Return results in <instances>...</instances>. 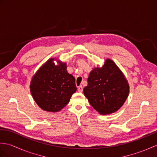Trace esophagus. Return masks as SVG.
Listing matches in <instances>:
<instances>
[{
  "instance_id": "esophagus-1",
  "label": "esophagus",
  "mask_w": 157,
  "mask_h": 157,
  "mask_svg": "<svg viewBox=\"0 0 157 157\" xmlns=\"http://www.w3.org/2000/svg\"><path fill=\"white\" fill-rule=\"evenodd\" d=\"M78 92H82L83 91V88H82V86H79L78 88Z\"/></svg>"
}]
</instances>
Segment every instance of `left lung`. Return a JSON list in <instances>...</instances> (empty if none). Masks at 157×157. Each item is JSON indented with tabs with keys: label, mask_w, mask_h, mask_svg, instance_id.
Listing matches in <instances>:
<instances>
[{
	"label": "left lung",
	"mask_w": 157,
	"mask_h": 157,
	"mask_svg": "<svg viewBox=\"0 0 157 157\" xmlns=\"http://www.w3.org/2000/svg\"><path fill=\"white\" fill-rule=\"evenodd\" d=\"M129 85L115 63L106 59L101 68L90 73L84 94L90 104L100 114H111L117 111L129 94Z\"/></svg>",
	"instance_id": "obj_1"
}]
</instances>
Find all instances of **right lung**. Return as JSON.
Wrapping results in <instances>:
<instances>
[{
  "instance_id": "add662e5",
  "label": "right lung",
  "mask_w": 157,
  "mask_h": 157,
  "mask_svg": "<svg viewBox=\"0 0 157 157\" xmlns=\"http://www.w3.org/2000/svg\"><path fill=\"white\" fill-rule=\"evenodd\" d=\"M48 60L33 77L30 91L42 109L57 112L67 105L76 90L75 79L67 71L65 63L55 65Z\"/></svg>"
}]
</instances>
